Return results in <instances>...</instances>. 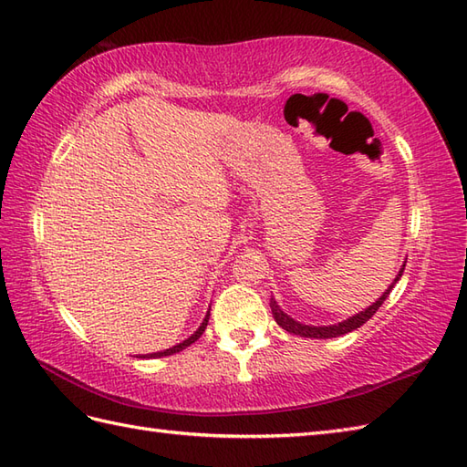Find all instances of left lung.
Returning a JSON list of instances; mask_svg holds the SVG:
<instances>
[{
    "label": "left lung",
    "mask_w": 467,
    "mask_h": 467,
    "mask_svg": "<svg viewBox=\"0 0 467 467\" xmlns=\"http://www.w3.org/2000/svg\"><path fill=\"white\" fill-rule=\"evenodd\" d=\"M403 267H406V262L401 264L398 275L393 277V282L388 285L386 292H383V294L376 299L374 304L368 306V307L364 309V312H358L356 316H351V317H348V319H344V321H337V324H331V326H309V324H302V321H297V319H294L292 316H287V314L284 312V309L277 306L274 296L269 297V307H272V314H274V319L277 321V326L284 327L285 331H289V334H294V336H299V337H314V339H329V337L346 336V334H349V331H354V329L364 326L366 321L378 312V309L381 307V304L388 299V296H389V292L393 289V285H396V284L400 282V277H401V274H403Z\"/></svg>",
    "instance_id": "obj_1"
}]
</instances>
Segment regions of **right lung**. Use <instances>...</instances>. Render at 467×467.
Segmentation results:
<instances>
[{"mask_svg": "<svg viewBox=\"0 0 467 467\" xmlns=\"http://www.w3.org/2000/svg\"><path fill=\"white\" fill-rule=\"evenodd\" d=\"M207 321H210V312L205 314V317H203V321L200 324V327L195 329L190 337H185L183 341H180V344H175V346H171V348H168V349L153 351V354H146V356H140V358H143V359H150V358H165V356L178 354V351H182V349H185V348H190L192 344H195V341H198V339L202 337V334H203L205 327H207Z\"/></svg>", "mask_w": 467, "mask_h": 467, "instance_id": "add662e5", "label": "right lung"}]
</instances>
